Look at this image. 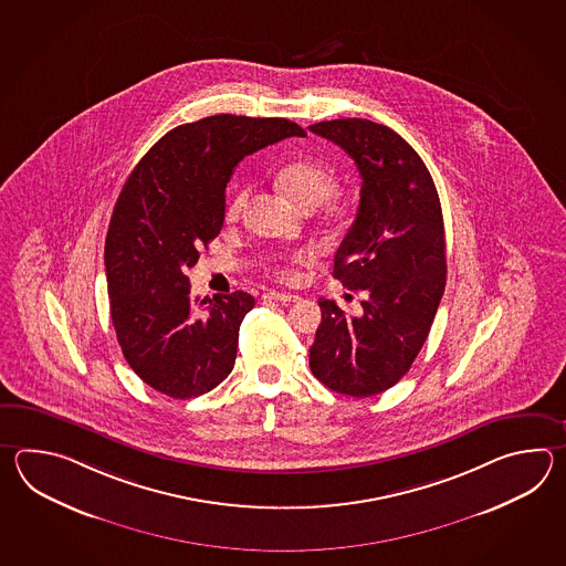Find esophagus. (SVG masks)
I'll return each mask as SVG.
<instances>
[{"label": "esophagus", "mask_w": 566, "mask_h": 566, "mask_svg": "<svg viewBox=\"0 0 566 566\" xmlns=\"http://www.w3.org/2000/svg\"><path fill=\"white\" fill-rule=\"evenodd\" d=\"M263 297L269 301H279V303H295V301L301 300L300 295H295V293H283V291H266Z\"/></svg>", "instance_id": "1"}]
</instances>
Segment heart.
<instances>
[{"mask_svg":"<svg viewBox=\"0 0 566 566\" xmlns=\"http://www.w3.org/2000/svg\"><path fill=\"white\" fill-rule=\"evenodd\" d=\"M277 188L281 193L287 198L291 205L300 208L303 212H312L317 206L324 205L325 224H337L346 220L349 214V208L344 200H332L329 196L336 190V174L324 164L313 161V159H293L279 169ZM249 200V188H239L230 193L224 208L227 220H237L241 217L244 206ZM312 253L300 251L289 259L287 263L273 265V273L283 281H297L300 279L301 266H307L312 263Z\"/></svg>","mask_w":566,"mask_h":566,"instance_id":"obj_1","label":"heart"}]
</instances>
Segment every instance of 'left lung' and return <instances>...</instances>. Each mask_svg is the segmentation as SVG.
I'll list each match as a JSON object with an SVG mask.
<instances>
[{
	"label": "left lung",
	"mask_w": 566,
	"mask_h": 566,
	"mask_svg": "<svg viewBox=\"0 0 566 566\" xmlns=\"http://www.w3.org/2000/svg\"><path fill=\"white\" fill-rule=\"evenodd\" d=\"M310 132L339 145L360 171V206L334 259V277L364 293L360 317L319 300L313 376L339 395H380L409 373L446 291L439 193L419 154L368 119L322 120Z\"/></svg>",
	"instance_id": "1"
}]
</instances>
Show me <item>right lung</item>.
I'll use <instances>...</instances> for the list:
<instances>
[{
  "mask_svg": "<svg viewBox=\"0 0 566 566\" xmlns=\"http://www.w3.org/2000/svg\"><path fill=\"white\" fill-rule=\"evenodd\" d=\"M305 135L281 117L212 115L166 133L129 174L105 241L111 319L125 360L157 392L200 397L234 368L253 295L192 297L186 273L222 229L242 157Z\"/></svg>",
  "mask_w": 566,
  "mask_h": 566,
  "instance_id": "obj_1",
  "label": "right lung"
}]
</instances>
